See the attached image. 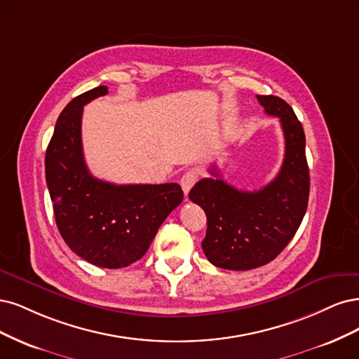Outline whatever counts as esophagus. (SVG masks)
Masks as SVG:
<instances>
[{"mask_svg": "<svg viewBox=\"0 0 359 359\" xmlns=\"http://www.w3.org/2000/svg\"><path fill=\"white\" fill-rule=\"evenodd\" d=\"M196 180H198V172H196L195 170H189V171L184 172V175L180 179V187H182L184 195L189 194L191 188L194 187Z\"/></svg>", "mask_w": 359, "mask_h": 359, "instance_id": "34e87169", "label": "esophagus"}]
</instances>
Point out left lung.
Here are the masks:
<instances>
[{
    "label": "left lung",
    "mask_w": 359,
    "mask_h": 359,
    "mask_svg": "<svg viewBox=\"0 0 359 359\" xmlns=\"http://www.w3.org/2000/svg\"><path fill=\"white\" fill-rule=\"evenodd\" d=\"M265 113L280 119L285 158L279 175L259 191L248 192L219 177L195 183L189 200L207 216L203 250L215 267L252 270L269 264L287 246L307 210L310 176L303 125L286 101L257 95Z\"/></svg>",
    "instance_id": "1"
}]
</instances>
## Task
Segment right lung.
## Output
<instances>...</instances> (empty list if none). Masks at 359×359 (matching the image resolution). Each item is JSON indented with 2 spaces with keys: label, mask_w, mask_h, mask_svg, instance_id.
Returning <instances> with one entry per match:
<instances>
[{
  "label": "right lung",
  "mask_w": 359,
  "mask_h": 359,
  "mask_svg": "<svg viewBox=\"0 0 359 359\" xmlns=\"http://www.w3.org/2000/svg\"><path fill=\"white\" fill-rule=\"evenodd\" d=\"M107 92L97 86L67 104L46 150V182L67 246L97 267L122 269L147 252L183 191L177 183L114 184L90 175L82 147L83 106Z\"/></svg>",
  "instance_id": "obj_1"
}]
</instances>
